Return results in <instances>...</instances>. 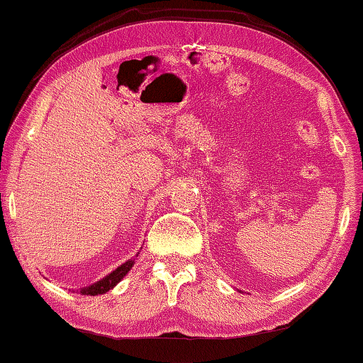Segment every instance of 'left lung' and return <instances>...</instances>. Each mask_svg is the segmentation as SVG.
Returning a JSON list of instances; mask_svg holds the SVG:
<instances>
[{"mask_svg": "<svg viewBox=\"0 0 363 363\" xmlns=\"http://www.w3.org/2000/svg\"><path fill=\"white\" fill-rule=\"evenodd\" d=\"M238 291H240V290H238Z\"/></svg>", "mask_w": 363, "mask_h": 363, "instance_id": "left-lung-1", "label": "left lung"}]
</instances>
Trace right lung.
<instances>
[{
    "label": "right lung",
    "mask_w": 363,
    "mask_h": 363,
    "mask_svg": "<svg viewBox=\"0 0 363 363\" xmlns=\"http://www.w3.org/2000/svg\"><path fill=\"white\" fill-rule=\"evenodd\" d=\"M133 266H134V257H131V259H128L126 262H123L121 266H118L115 270H112V272L107 274L106 277L101 279L99 281H96V284L89 285V286H84V288H79V290H77V291L79 294H86V296H88V294H89V296H97V294L107 293L108 290H112L113 286H116V285L120 284V281L123 280V277H125V275L130 272Z\"/></svg>",
    "instance_id": "add662e5"
}]
</instances>
